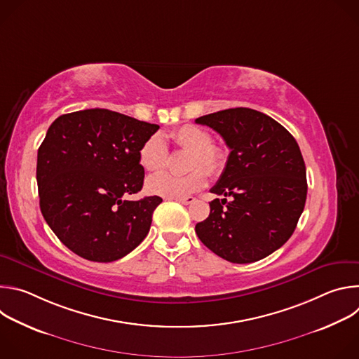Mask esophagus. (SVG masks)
<instances>
[{
	"mask_svg": "<svg viewBox=\"0 0 359 359\" xmlns=\"http://www.w3.org/2000/svg\"><path fill=\"white\" fill-rule=\"evenodd\" d=\"M176 201H179V203H182V204H190V203H193L194 201V197H191V196H187V197H183V198H176Z\"/></svg>",
	"mask_w": 359,
	"mask_h": 359,
	"instance_id": "1",
	"label": "esophagus"
}]
</instances>
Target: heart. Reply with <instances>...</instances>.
I'll return each mask as SVG.
<instances>
[{
	"mask_svg": "<svg viewBox=\"0 0 359 359\" xmlns=\"http://www.w3.org/2000/svg\"><path fill=\"white\" fill-rule=\"evenodd\" d=\"M175 144L189 151L186 176H173L169 173L155 175L147 179L146 191L165 198H183L198 190L208 183L206 175L219 176L227 163V153L220 146L213 144L212 135L203 128L184 125L170 133ZM169 161V149L163 135L153 133L149 136L139 150V162L149 173L162 172Z\"/></svg>",
	"mask_w": 359,
	"mask_h": 359,
	"instance_id": "1",
	"label": "heart"
}]
</instances>
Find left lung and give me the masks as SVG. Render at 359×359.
<instances>
[{
    "label": "left lung",
    "instance_id": "1",
    "mask_svg": "<svg viewBox=\"0 0 359 359\" xmlns=\"http://www.w3.org/2000/svg\"><path fill=\"white\" fill-rule=\"evenodd\" d=\"M196 123L216 130L231 150L210 190L231 201H210L209 217L196 224L197 237L227 262H259L287 243L305 206L298 143L277 121L248 108L204 115Z\"/></svg>",
    "mask_w": 359,
    "mask_h": 359
}]
</instances>
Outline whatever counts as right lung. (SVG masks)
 <instances>
[{"label": "right lung", "instance_id": "obj_1", "mask_svg": "<svg viewBox=\"0 0 359 359\" xmlns=\"http://www.w3.org/2000/svg\"><path fill=\"white\" fill-rule=\"evenodd\" d=\"M159 129L135 118L85 109L57 118L38 149L41 213L79 257L111 263L147 236L159 196L126 200L142 190L143 142Z\"/></svg>", "mask_w": 359, "mask_h": 359}]
</instances>
